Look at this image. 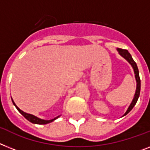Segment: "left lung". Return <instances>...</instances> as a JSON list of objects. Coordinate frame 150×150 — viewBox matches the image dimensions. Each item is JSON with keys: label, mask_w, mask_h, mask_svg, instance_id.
Here are the masks:
<instances>
[{"label": "left lung", "mask_w": 150, "mask_h": 150, "mask_svg": "<svg viewBox=\"0 0 150 150\" xmlns=\"http://www.w3.org/2000/svg\"><path fill=\"white\" fill-rule=\"evenodd\" d=\"M117 50H118L119 54L122 56V57L125 58L127 61L131 64V66L133 67V70H134V74H135V77H136V80H137V90H136V93H135L134 97H133V100L131 103V104L129 105V108L127 109V112H125V115H127V113L130 112L131 110L134 107V106L137 103V100H138V98L139 96V93H140V78H139V70H138V67H137V65L136 64V62L133 60V57L131 54H129L127 50H122V49H120V48H117Z\"/></svg>", "instance_id": "obj_1"}]
</instances>
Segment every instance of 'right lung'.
Returning a JSON list of instances; mask_svg holds the SVG:
<instances>
[{"mask_svg": "<svg viewBox=\"0 0 150 150\" xmlns=\"http://www.w3.org/2000/svg\"><path fill=\"white\" fill-rule=\"evenodd\" d=\"M11 100H12V102H13V105L15 106V107L17 108V110L19 111V112H21V113L23 117H25V118L27 119L28 121H30V122H32V123H34V124H47V123H50V122H53L54 120H55L56 119H57L58 117H60V116H58V117H55L54 119H52V120H42V119L38 118V117H35V116H33V115L30 114V113H27V112L22 111L21 110H20V109L17 106V105L15 104V103L13 102V99L11 98Z\"/></svg>", "mask_w": 150, "mask_h": 150, "instance_id": "right-lung-1", "label": "right lung"}]
</instances>
